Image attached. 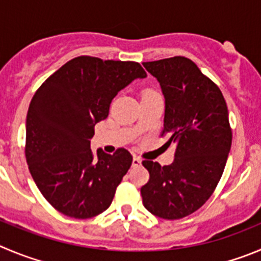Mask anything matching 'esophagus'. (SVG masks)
<instances>
[{
	"label": "esophagus",
	"instance_id": "1",
	"mask_svg": "<svg viewBox=\"0 0 261 261\" xmlns=\"http://www.w3.org/2000/svg\"><path fill=\"white\" fill-rule=\"evenodd\" d=\"M142 165V160L139 157H134L133 158V166H140Z\"/></svg>",
	"mask_w": 261,
	"mask_h": 261
}]
</instances>
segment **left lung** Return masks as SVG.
<instances>
[{"label":"left lung","mask_w":261,"mask_h":261,"mask_svg":"<svg viewBox=\"0 0 261 261\" xmlns=\"http://www.w3.org/2000/svg\"><path fill=\"white\" fill-rule=\"evenodd\" d=\"M165 97L164 131L175 143L174 162L143 161L149 181L140 193L144 207L167 220L186 218L210 198L232 145L228 108L219 87L191 59L174 57L143 63Z\"/></svg>","instance_id":"1"}]
</instances>
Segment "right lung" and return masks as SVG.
<instances>
[{"mask_svg": "<svg viewBox=\"0 0 261 261\" xmlns=\"http://www.w3.org/2000/svg\"><path fill=\"white\" fill-rule=\"evenodd\" d=\"M147 73L135 62L79 57L65 63L37 90L25 123V157L42 196L59 213L89 219L111 206L133 164L123 148L113 155L90 140L108 117L121 90Z\"/></svg>", "mask_w": 261, "mask_h": 261, "instance_id": "1", "label": "right lung"}]
</instances>
